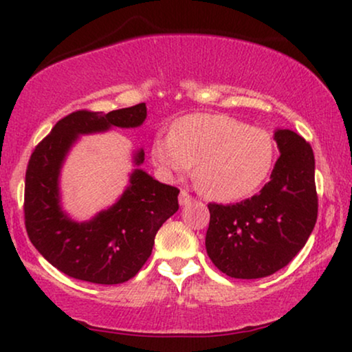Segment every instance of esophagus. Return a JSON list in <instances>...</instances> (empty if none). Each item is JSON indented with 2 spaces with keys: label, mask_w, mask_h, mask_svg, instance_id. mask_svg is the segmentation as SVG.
<instances>
[{
  "label": "esophagus",
  "mask_w": 352,
  "mask_h": 352,
  "mask_svg": "<svg viewBox=\"0 0 352 352\" xmlns=\"http://www.w3.org/2000/svg\"><path fill=\"white\" fill-rule=\"evenodd\" d=\"M190 200H192V195L189 194V192H187V190H181V194H179V204H181V205H187Z\"/></svg>",
  "instance_id": "obj_1"
}]
</instances>
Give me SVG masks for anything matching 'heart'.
<instances>
[{"mask_svg":"<svg viewBox=\"0 0 352 352\" xmlns=\"http://www.w3.org/2000/svg\"><path fill=\"white\" fill-rule=\"evenodd\" d=\"M152 162L163 176L189 173L210 199L232 201L258 189L271 173L274 142L264 129L228 115L194 113L153 139Z\"/></svg>","mask_w":352,"mask_h":352,"instance_id":"1","label":"heart"}]
</instances>
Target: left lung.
Wrapping results in <instances>:
<instances>
[{
    "mask_svg": "<svg viewBox=\"0 0 352 352\" xmlns=\"http://www.w3.org/2000/svg\"><path fill=\"white\" fill-rule=\"evenodd\" d=\"M280 157L261 192L235 205L208 204L206 253L234 278H261L285 267L317 221L314 152L290 129L274 133Z\"/></svg>",
    "mask_w": 352,
    "mask_h": 352,
    "instance_id": "1",
    "label": "left lung"
}]
</instances>
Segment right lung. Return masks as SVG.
<instances>
[{
  "label": "right lung",
  "mask_w": 352,
  "mask_h": 352,
  "mask_svg": "<svg viewBox=\"0 0 352 352\" xmlns=\"http://www.w3.org/2000/svg\"><path fill=\"white\" fill-rule=\"evenodd\" d=\"M146 117L144 102L109 113L76 110L59 120L32 152L23 197L28 239L69 277L102 285L133 278L152 254L158 229L179 208V189L162 184L142 170L133 171L117 204L88 223H75L60 208V166L78 134L136 128ZM142 162L144 151H139L134 163Z\"/></svg>",
  "instance_id": "add662e5"
}]
</instances>
